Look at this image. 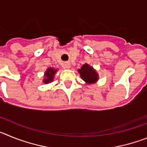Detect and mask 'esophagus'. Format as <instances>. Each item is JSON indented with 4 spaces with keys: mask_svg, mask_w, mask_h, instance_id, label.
<instances>
[{
    "mask_svg": "<svg viewBox=\"0 0 147 147\" xmlns=\"http://www.w3.org/2000/svg\"><path fill=\"white\" fill-rule=\"evenodd\" d=\"M65 68H67V69H69L70 67H71V65H70V63H68V62H66L65 64Z\"/></svg>",
    "mask_w": 147,
    "mask_h": 147,
    "instance_id": "obj_1",
    "label": "esophagus"
}]
</instances>
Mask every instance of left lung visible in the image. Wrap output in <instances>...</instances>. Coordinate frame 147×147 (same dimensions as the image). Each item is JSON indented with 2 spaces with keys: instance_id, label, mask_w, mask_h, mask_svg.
<instances>
[{
  "instance_id": "1",
  "label": "left lung",
  "mask_w": 147,
  "mask_h": 147,
  "mask_svg": "<svg viewBox=\"0 0 147 147\" xmlns=\"http://www.w3.org/2000/svg\"><path fill=\"white\" fill-rule=\"evenodd\" d=\"M80 74V76L87 84H93L96 82L98 80V74L96 70L93 69V67L90 66L89 65L85 63L81 67L80 69L78 70Z\"/></svg>"
}]
</instances>
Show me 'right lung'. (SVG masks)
I'll use <instances>...</instances> for the list:
<instances>
[{"mask_svg": "<svg viewBox=\"0 0 147 147\" xmlns=\"http://www.w3.org/2000/svg\"><path fill=\"white\" fill-rule=\"evenodd\" d=\"M57 71V69H54L53 67H49L47 69V71L45 72V78L43 80V82L45 83V84H48V83H50L54 80V74Z\"/></svg>", "mask_w": 147, "mask_h": 147, "instance_id": "add662e5", "label": "right lung"}]
</instances>
